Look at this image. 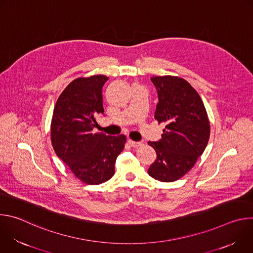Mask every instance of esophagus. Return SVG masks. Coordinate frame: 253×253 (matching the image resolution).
Masks as SVG:
<instances>
[{
	"label": "esophagus",
	"mask_w": 253,
	"mask_h": 253,
	"mask_svg": "<svg viewBox=\"0 0 253 253\" xmlns=\"http://www.w3.org/2000/svg\"><path fill=\"white\" fill-rule=\"evenodd\" d=\"M128 143L130 144V146H132V147H134V148H137V147H140V146H142V145H143V143H142V142L133 141V140H131V139H129V140H128Z\"/></svg>",
	"instance_id": "34e87169"
}]
</instances>
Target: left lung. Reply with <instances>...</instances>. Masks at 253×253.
Segmentation results:
<instances>
[{"instance_id":"1","label":"left lung","mask_w":253,"mask_h":253,"mask_svg":"<svg viewBox=\"0 0 253 253\" xmlns=\"http://www.w3.org/2000/svg\"><path fill=\"white\" fill-rule=\"evenodd\" d=\"M158 94L154 118L164 123L162 138L148 142L157 158L148 174L161 182H173L185 175L205 150L210 123L196 90L175 76L151 77Z\"/></svg>"}]
</instances>
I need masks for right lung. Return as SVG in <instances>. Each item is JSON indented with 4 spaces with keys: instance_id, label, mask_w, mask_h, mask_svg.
Here are the masks:
<instances>
[{
    "instance_id": "add662e5",
    "label": "right lung",
    "mask_w": 253,
    "mask_h": 253,
    "mask_svg": "<svg viewBox=\"0 0 253 253\" xmlns=\"http://www.w3.org/2000/svg\"><path fill=\"white\" fill-rule=\"evenodd\" d=\"M104 75L77 78L59 96L51 123V140L58 157L86 184L98 185L115 173L126 136L93 133L96 117L104 113Z\"/></svg>"
}]
</instances>
